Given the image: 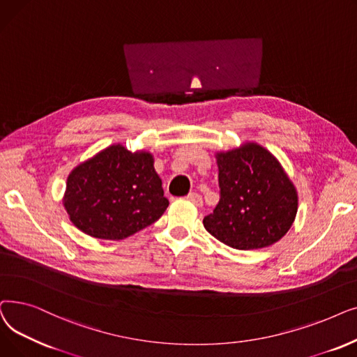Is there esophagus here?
Masks as SVG:
<instances>
[{
	"mask_svg": "<svg viewBox=\"0 0 357 357\" xmlns=\"http://www.w3.org/2000/svg\"><path fill=\"white\" fill-rule=\"evenodd\" d=\"M185 199H188L189 202H192L193 205H196L197 208H200V206H203V200H202V196L199 195V193H189L188 196H185Z\"/></svg>",
	"mask_w": 357,
	"mask_h": 357,
	"instance_id": "esophagus-1",
	"label": "esophagus"
}]
</instances>
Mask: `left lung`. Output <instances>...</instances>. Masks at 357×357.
Instances as JSON below:
<instances>
[{
	"label": "left lung",
	"mask_w": 357,
	"mask_h": 357,
	"mask_svg": "<svg viewBox=\"0 0 357 357\" xmlns=\"http://www.w3.org/2000/svg\"><path fill=\"white\" fill-rule=\"evenodd\" d=\"M220 197L203 225L216 240L236 250L278 243L291 229L298 193L280 162L254 142L218 152Z\"/></svg>",
	"instance_id": "1"
}]
</instances>
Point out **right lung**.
I'll return each mask as SVG.
<instances>
[{"mask_svg":"<svg viewBox=\"0 0 357 357\" xmlns=\"http://www.w3.org/2000/svg\"><path fill=\"white\" fill-rule=\"evenodd\" d=\"M63 206L84 234L117 241L154 224L168 200L149 152L116 144L73 169Z\"/></svg>","mask_w":357,"mask_h":357,"instance_id":"right-lung-1","label":"right lung"}]
</instances>
